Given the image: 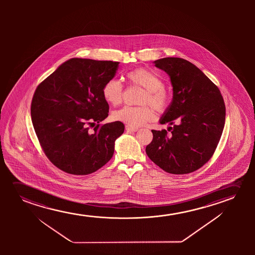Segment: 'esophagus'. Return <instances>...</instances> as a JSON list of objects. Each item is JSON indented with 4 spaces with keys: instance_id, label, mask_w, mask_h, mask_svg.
Masks as SVG:
<instances>
[{
    "instance_id": "1",
    "label": "esophagus",
    "mask_w": 255,
    "mask_h": 255,
    "mask_svg": "<svg viewBox=\"0 0 255 255\" xmlns=\"http://www.w3.org/2000/svg\"><path fill=\"white\" fill-rule=\"evenodd\" d=\"M126 129L128 132H136L138 130V128H135V127H131V126H126Z\"/></svg>"
}]
</instances>
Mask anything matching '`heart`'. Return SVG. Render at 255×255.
<instances>
[{
    "label": "heart",
    "mask_w": 255,
    "mask_h": 255,
    "mask_svg": "<svg viewBox=\"0 0 255 255\" xmlns=\"http://www.w3.org/2000/svg\"><path fill=\"white\" fill-rule=\"evenodd\" d=\"M129 84L137 85L145 90L141 104H149L157 112L164 113L171 104V96L164 88L163 81L150 70L140 68L131 70L126 75ZM102 94L105 101L110 105H119L122 100L123 86L120 82L111 79L105 83L102 89ZM113 119L116 121L126 124L129 126H142L152 121L155 118L153 110L147 106L131 107L125 106L113 112Z\"/></svg>",
    "instance_id": "heart-1"
}]
</instances>
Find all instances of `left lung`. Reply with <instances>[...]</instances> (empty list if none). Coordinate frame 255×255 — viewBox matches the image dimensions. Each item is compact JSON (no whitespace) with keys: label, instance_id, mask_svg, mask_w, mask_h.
<instances>
[{"label":"left lung","instance_id":"8db88e82","mask_svg":"<svg viewBox=\"0 0 255 255\" xmlns=\"http://www.w3.org/2000/svg\"><path fill=\"white\" fill-rule=\"evenodd\" d=\"M153 63L167 73L172 86V100L159 119L171 133L152 129L153 139L145 151L168 173H190L216 150L226 119L223 98L216 85L186 60L165 57Z\"/></svg>","mask_w":255,"mask_h":255}]
</instances>
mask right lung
<instances>
[{"instance_id": "add662e5", "label": "right lung", "mask_w": 255, "mask_h": 255, "mask_svg": "<svg viewBox=\"0 0 255 255\" xmlns=\"http://www.w3.org/2000/svg\"><path fill=\"white\" fill-rule=\"evenodd\" d=\"M119 65L112 61L71 58L36 88L32 123L46 156L60 170L91 174L113 156L115 141L125 131L124 124L98 125L92 133L87 125L108 117L102 89L114 78Z\"/></svg>"}]
</instances>
